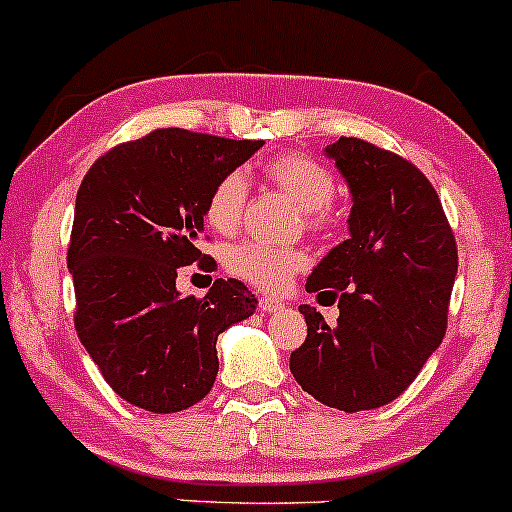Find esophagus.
<instances>
[{
    "label": "esophagus",
    "mask_w": 512,
    "mask_h": 512,
    "mask_svg": "<svg viewBox=\"0 0 512 512\" xmlns=\"http://www.w3.org/2000/svg\"><path fill=\"white\" fill-rule=\"evenodd\" d=\"M258 308H261L263 313H281V310L286 308V303H281L278 298H261L258 300Z\"/></svg>",
    "instance_id": "34e87169"
}]
</instances>
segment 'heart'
I'll return each mask as SVG.
<instances>
[{"label": "heart", "instance_id": "heart-1", "mask_svg": "<svg viewBox=\"0 0 512 512\" xmlns=\"http://www.w3.org/2000/svg\"><path fill=\"white\" fill-rule=\"evenodd\" d=\"M261 175L273 189L286 194L303 209L310 231H325L333 224L330 199L335 197V177L323 162L303 152H278L261 165ZM246 179L229 172L219 179L204 202V219L221 236L236 234L246 212ZM308 258L298 249H281L261 241H244L226 254V268L261 291H281Z\"/></svg>", "mask_w": 512, "mask_h": 512}]
</instances>
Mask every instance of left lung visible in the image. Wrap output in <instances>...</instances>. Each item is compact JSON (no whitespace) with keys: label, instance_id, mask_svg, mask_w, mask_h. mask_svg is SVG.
Wrapping results in <instances>:
<instances>
[{"label":"left lung","instance_id":"left-lung-1","mask_svg":"<svg viewBox=\"0 0 512 512\" xmlns=\"http://www.w3.org/2000/svg\"><path fill=\"white\" fill-rule=\"evenodd\" d=\"M352 192L350 239L310 273L305 291L337 298L325 323L300 305L308 337L295 382L325 407L365 412L397 399L446 335L458 251L436 189L419 167L360 138L325 147Z\"/></svg>","mask_w":512,"mask_h":512}]
</instances>
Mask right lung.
<instances>
[{"mask_svg": "<svg viewBox=\"0 0 512 512\" xmlns=\"http://www.w3.org/2000/svg\"><path fill=\"white\" fill-rule=\"evenodd\" d=\"M261 145L160 128L98 157L78 187L66 256L73 323L113 392L145 412L202 402L219 372V333L256 310L236 278L182 298L177 273L192 263L214 271L197 249L204 202Z\"/></svg>", "mask_w": 512, "mask_h": 512, "instance_id": "add662e5", "label": "right lung"}]
</instances>
